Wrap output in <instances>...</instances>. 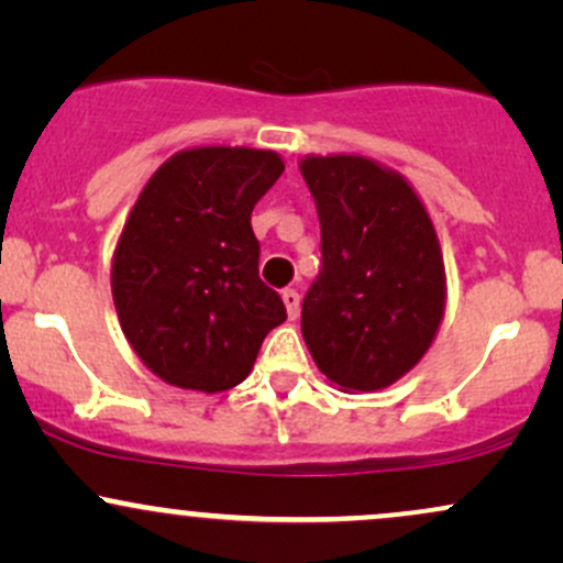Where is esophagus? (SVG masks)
<instances>
[{
	"instance_id": "34e87169",
	"label": "esophagus",
	"mask_w": 563,
	"mask_h": 563,
	"mask_svg": "<svg viewBox=\"0 0 563 563\" xmlns=\"http://www.w3.org/2000/svg\"><path fill=\"white\" fill-rule=\"evenodd\" d=\"M283 303H286V312H288V320H296L299 318V294H296L294 288H286L283 290Z\"/></svg>"
}]
</instances>
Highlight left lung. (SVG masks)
Here are the masks:
<instances>
[{"label":"left lung","mask_w":563,"mask_h":563,"mask_svg":"<svg viewBox=\"0 0 563 563\" xmlns=\"http://www.w3.org/2000/svg\"><path fill=\"white\" fill-rule=\"evenodd\" d=\"M322 269L301 303L314 365L341 391L397 384L434 344L448 303L442 245L399 172L357 153L303 156Z\"/></svg>","instance_id":"left-lung-1"}]
</instances>
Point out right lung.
Returning <instances> with one entry per match:
<instances>
[{"mask_svg":"<svg viewBox=\"0 0 563 563\" xmlns=\"http://www.w3.org/2000/svg\"><path fill=\"white\" fill-rule=\"evenodd\" d=\"M286 164L275 151L203 145L153 172L113 251L115 314L142 365L177 389L238 386L286 307L260 280L251 211Z\"/></svg>","mask_w":563,"mask_h":563,"instance_id":"1","label":"right lung"}]
</instances>
